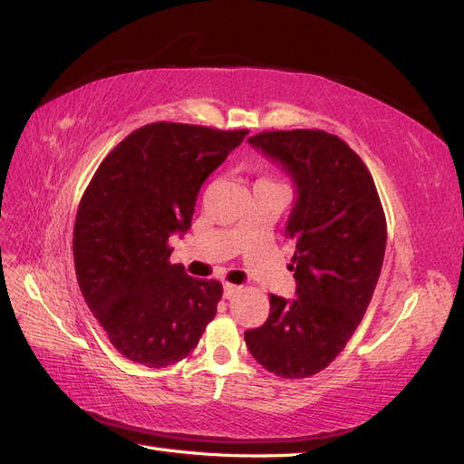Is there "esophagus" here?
Instances as JSON below:
<instances>
[{
  "label": "esophagus",
  "mask_w": 464,
  "mask_h": 464,
  "mask_svg": "<svg viewBox=\"0 0 464 464\" xmlns=\"http://www.w3.org/2000/svg\"><path fill=\"white\" fill-rule=\"evenodd\" d=\"M242 292V285H236V284H224V297L226 300H230L236 294Z\"/></svg>",
  "instance_id": "1"
}]
</instances>
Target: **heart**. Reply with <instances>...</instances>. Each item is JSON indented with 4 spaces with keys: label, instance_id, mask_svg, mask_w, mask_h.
Wrapping results in <instances>:
<instances>
[{
    "label": "heart",
    "instance_id": "heart-1",
    "mask_svg": "<svg viewBox=\"0 0 464 464\" xmlns=\"http://www.w3.org/2000/svg\"><path fill=\"white\" fill-rule=\"evenodd\" d=\"M260 180H262V182H272V180H267V179H260ZM260 180H258V182H260Z\"/></svg>",
    "mask_w": 464,
    "mask_h": 464
}]
</instances>
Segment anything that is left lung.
Returning a JSON list of instances; mask_svg holds the SVG:
<instances>
[{"instance_id": "1", "label": "left lung", "mask_w": 464, "mask_h": 464, "mask_svg": "<svg viewBox=\"0 0 464 464\" xmlns=\"http://www.w3.org/2000/svg\"><path fill=\"white\" fill-rule=\"evenodd\" d=\"M294 179L285 226L295 300L270 295L266 324L244 334L267 372L304 379L343 352L372 302L383 266L387 222L365 162L325 130H267L248 139Z\"/></svg>"}]
</instances>
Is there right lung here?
I'll list each match as a JSON object with an SVG mask.
<instances>
[{
  "mask_svg": "<svg viewBox=\"0 0 464 464\" xmlns=\"http://www.w3.org/2000/svg\"><path fill=\"white\" fill-rule=\"evenodd\" d=\"M246 135L152 122L92 174L75 218V272L89 310L132 363H179L216 315L222 284L170 264L169 238L190 228L202 182Z\"/></svg>",
  "mask_w": 464,
  "mask_h": 464,
  "instance_id": "right-lung-1",
  "label": "right lung"
}]
</instances>
